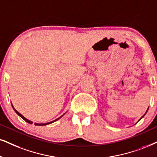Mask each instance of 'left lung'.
<instances>
[{
	"label": "left lung",
	"mask_w": 157,
	"mask_h": 157,
	"mask_svg": "<svg viewBox=\"0 0 157 157\" xmlns=\"http://www.w3.org/2000/svg\"><path fill=\"white\" fill-rule=\"evenodd\" d=\"M146 112H147V111H146ZM146 113H145V114H146ZM145 114H144V116H143V117H141V118H140V119H142V118L144 117V116H145ZM140 120H139V121H140Z\"/></svg>",
	"instance_id": "8db88e82"
}]
</instances>
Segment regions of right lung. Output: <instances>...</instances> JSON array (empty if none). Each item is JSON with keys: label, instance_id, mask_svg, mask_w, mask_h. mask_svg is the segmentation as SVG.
I'll return each mask as SVG.
<instances>
[{"label": "right lung", "instance_id": "add662e5", "mask_svg": "<svg viewBox=\"0 0 157 157\" xmlns=\"http://www.w3.org/2000/svg\"><path fill=\"white\" fill-rule=\"evenodd\" d=\"M11 105H12V104H11ZM12 107H13V110H14V111H15V112H16V113H17V114H18V115L19 116V117H20L21 118H22V119H24L25 120V121H27V122H28V123H29V124H33V122H32V121H30V120H28V119H26V118H25L24 117H23V116L22 115V114H21L20 113H19V112L18 111H17V110L16 109H15V108H13V106L12 105ZM63 116H61V117H59V118H58V119H55V121H50V122H48V123H44V124H37V123H35V125H37V126H44V125H47V124H52V123H53L54 122V121H57V120H58V119H60V118L62 117H63Z\"/></svg>", "mask_w": 157, "mask_h": 157}]
</instances>
